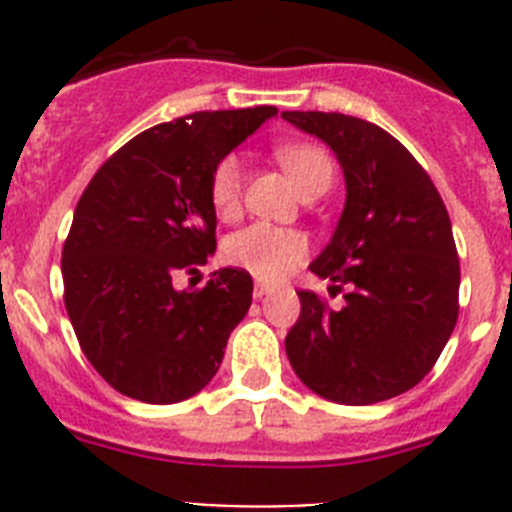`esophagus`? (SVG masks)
Returning <instances> with one entry per match:
<instances>
[{
	"label": "esophagus",
	"mask_w": 512,
	"mask_h": 512,
	"mask_svg": "<svg viewBox=\"0 0 512 512\" xmlns=\"http://www.w3.org/2000/svg\"><path fill=\"white\" fill-rule=\"evenodd\" d=\"M271 292H274V287L264 282H256V287H253V297H256V300H264V297H269Z\"/></svg>",
	"instance_id": "obj_1"
}]
</instances>
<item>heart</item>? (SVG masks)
<instances>
[{"instance_id": "1", "label": "heart", "mask_w": 512, "mask_h": 512, "mask_svg": "<svg viewBox=\"0 0 512 512\" xmlns=\"http://www.w3.org/2000/svg\"><path fill=\"white\" fill-rule=\"evenodd\" d=\"M277 161L302 194L315 187H330L333 161L328 153L310 143H287L277 148ZM241 194V161L225 156L210 176V202L220 217H233ZM225 261L248 271L261 282H279L295 269L307 253L305 235L269 223H256L238 230L225 241Z\"/></svg>"}]
</instances>
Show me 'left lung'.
Here are the masks:
<instances>
[{
    "mask_svg": "<svg viewBox=\"0 0 512 512\" xmlns=\"http://www.w3.org/2000/svg\"><path fill=\"white\" fill-rule=\"evenodd\" d=\"M336 153L346 205L310 264L341 310L315 292L284 338L287 359L315 395L374 405L431 372L459 315V259L451 220L431 176L387 130L338 112H282Z\"/></svg>",
    "mask_w": 512,
    "mask_h": 512,
    "instance_id": "left-lung-1",
    "label": "left lung"
}]
</instances>
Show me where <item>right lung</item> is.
Instances as JSON below:
<instances>
[{
  "label": "right lung",
  "instance_id": "add662e5",
  "mask_svg": "<svg viewBox=\"0 0 512 512\" xmlns=\"http://www.w3.org/2000/svg\"><path fill=\"white\" fill-rule=\"evenodd\" d=\"M277 107L194 112L161 122L107 158L63 246V302L79 346L117 392L151 405L197 395L251 307L243 269L176 289L215 253L210 176Z\"/></svg>",
  "mask_w": 512,
  "mask_h": 512
}]
</instances>
